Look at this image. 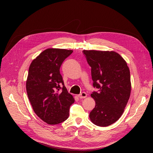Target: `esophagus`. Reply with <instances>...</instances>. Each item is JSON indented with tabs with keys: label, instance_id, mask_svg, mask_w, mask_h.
Segmentation results:
<instances>
[{
	"label": "esophagus",
	"instance_id": "34e87169",
	"mask_svg": "<svg viewBox=\"0 0 153 153\" xmlns=\"http://www.w3.org/2000/svg\"><path fill=\"white\" fill-rule=\"evenodd\" d=\"M78 97L80 99H84V98H85V97H87V93L85 92H82V93L79 94Z\"/></svg>",
	"mask_w": 153,
	"mask_h": 153
}]
</instances>
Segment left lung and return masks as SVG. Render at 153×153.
Listing matches in <instances>:
<instances>
[{"mask_svg": "<svg viewBox=\"0 0 153 153\" xmlns=\"http://www.w3.org/2000/svg\"><path fill=\"white\" fill-rule=\"evenodd\" d=\"M91 68V96L95 106L89 114L91 122L106 127L116 122L124 111L131 93L130 72L123 58L116 52L83 51Z\"/></svg>", "mask_w": 153, "mask_h": 153, "instance_id": "obj_1", "label": "left lung"}]
</instances>
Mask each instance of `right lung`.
Wrapping results in <instances>:
<instances>
[{"mask_svg":"<svg viewBox=\"0 0 153 153\" xmlns=\"http://www.w3.org/2000/svg\"><path fill=\"white\" fill-rule=\"evenodd\" d=\"M71 50L48 48L34 59L29 68L26 90L35 114L51 125L64 122L74 102L60 73L64 60Z\"/></svg>","mask_w":153,"mask_h":153,"instance_id":"add662e5","label":"right lung"}]
</instances>
